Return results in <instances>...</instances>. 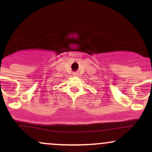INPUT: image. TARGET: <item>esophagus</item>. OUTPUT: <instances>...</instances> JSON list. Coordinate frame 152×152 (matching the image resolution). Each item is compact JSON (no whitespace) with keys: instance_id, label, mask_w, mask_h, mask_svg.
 <instances>
[{"instance_id":"esophagus-1","label":"esophagus","mask_w":152,"mask_h":152,"mask_svg":"<svg viewBox=\"0 0 152 152\" xmlns=\"http://www.w3.org/2000/svg\"><path fill=\"white\" fill-rule=\"evenodd\" d=\"M78 73H76V72H75V73H74V74H73V76H78Z\"/></svg>"}]
</instances>
